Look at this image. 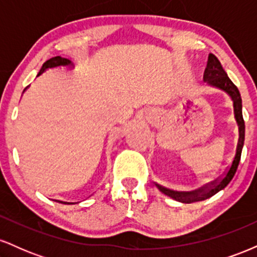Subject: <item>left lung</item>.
I'll return each instance as SVG.
<instances>
[{
  "mask_svg": "<svg viewBox=\"0 0 257 257\" xmlns=\"http://www.w3.org/2000/svg\"><path fill=\"white\" fill-rule=\"evenodd\" d=\"M203 79L206 83L214 85V87L220 88V89L225 90L226 93L229 94L233 100V106H234V116L237 119L238 126H239V140H238L237 150H235L234 158H233L231 166L228 167L227 172L223 174L219 180L213 182L211 185L206 186V187L200 188V190L193 191L190 193H179V192H173V191L167 190V188L157 186L159 190L162 191L164 194L169 196L170 198L178 200L181 203H194V202H200V200H204L206 198H210L211 196L216 194L219 191L225 188L227 185L229 184V181L233 179L235 172H237L238 164H239L240 156H241V150H243L244 145V137H245V123L243 119V113H241V98L240 93L238 90L237 85L229 79L228 76L225 70H223L222 65H221L220 60L215 57L214 54H209L208 59V65L205 67L204 71V77Z\"/></svg>",
  "mask_w": 257,
  "mask_h": 257,
  "instance_id": "left-lung-1",
  "label": "left lung"
}]
</instances>
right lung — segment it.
<instances>
[{"label": "right lung", "instance_id": "right-lung-1", "mask_svg": "<svg viewBox=\"0 0 257 257\" xmlns=\"http://www.w3.org/2000/svg\"><path fill=\"white\" fill-rule=\"evenodd\" d=\"M71 64V61L69 60V59H65V58H61V57H54V58H51L49 60H47L46 63L42 65V67H41L40 72H38L37 76H40L41 73H42L44 70L49 69V67H55V66H60V65H70Z\"/></svg>", "mask_w": 257, "mask_h": 257}]
</instances>
